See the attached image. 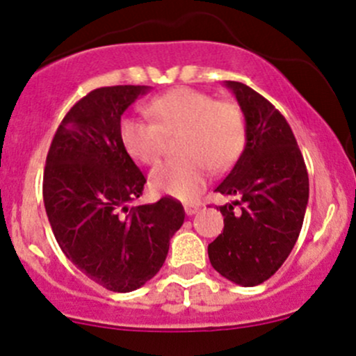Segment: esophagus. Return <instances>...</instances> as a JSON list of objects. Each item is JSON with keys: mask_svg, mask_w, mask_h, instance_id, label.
Masks as SVG:
<instances>
[{"mask_svg": "<svg viewBox=\"0 0 356 356\" xmlns=\"http://www.w3.org/2000/svg\"><path fill=\"white\" fill-rule=\"evenodd\" d=\"M199 208H201V206H199L197 202H187V204H184V209H186L187 216H193V214H196L197 211H199Z\"/></svg>", "mask_w": 356, "mask_h": 356, "instance_id": "esophagus-1", "label": "esophagus"}]
</instances>
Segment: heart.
<instances>
[{
  "mask_svg": "<svg viewBox=\"0 0 356 356\" xmlns=\"http://www.w3.org/2000/svg\"><path fill=\"white\" fill-rule=\"evenodd\" d=\"M154 121L124 118L120 136L136 162L157 165L165 152L167 136L181 135L177 154L152 172L157 193L191 201L204 189L214 170L232 165L245 145V120L236 104L216 101L208 92L177 88L155 97L147 106Z\"/></svg>",
  "mask_w": 356,
  "mask_h": 356,
  "instance_id": "1",
  "label": "heart"
}]
</instances>
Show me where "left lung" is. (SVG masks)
Listing matches in <instances>:
<instances>
[{"instance_id":"1","label":"left lung","mask_w":356,"mask_h":356,"mask_svg":"<svg viewBox=\"0 0 356 356\" xmlns=\"http://www.w3.org/2000/svg\"><path fill=\"white\" fill-rule=\"evenodd\" d=\"M226 88L245 115L247 143L216 187V193L236 201L220 206L225 228L208 245V255L225 279L253 287L270 279L294 248L309 199V177L279 109L247 84L226 81Z\"/></svg>"}]
</instances>
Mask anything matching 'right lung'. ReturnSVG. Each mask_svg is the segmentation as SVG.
Wrapping results in <instances>:
<instances>
[{
  "label": "right lung",
  "mask_w": 356,
  "mask_h": 356,
  "mask_svg": "<svg viewBox=\"0 0 356 356\" xmlns=\"http://www.w3.org/2000/svg\"><path fill=\"white\" fill-rule=\"evenodd\" d=\"M148 86L99 88L77 101L54 135L44 204L64 255L113 292H131L160 270L184 222L177 199L130 208L147 179L120 136L121 115Z\"/></svg>",
  "instance_id": "obj_1"
}]
</instances>
